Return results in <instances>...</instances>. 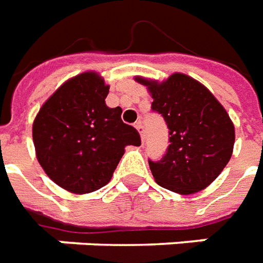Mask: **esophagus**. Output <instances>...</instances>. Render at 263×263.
I'll return each mask as SVG.
<instances>
[{
  "label": "esophagus",
  "mask_w": 263,
  "mask_h": 263,
  "mask_svg": "<svg viewBox=\"0 0 263 263\" xmlns=\"http://www.w3.org/2000/svg\"><path fill=\"white\" fill-rule=\"evenodd\" d=\"M135 128L139 131L140 134V138H142V142H143V139H145V132H143V124L140 123V121H138V123L135 124Z\"/></svg>",
  "instance_id": "esophagus-1"
}]
</instances>
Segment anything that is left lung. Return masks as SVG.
Segmentation results:
<instances>
[{
	"instance_id": "left-lung-1",
	"label": "left lung",
	"mask_w": 263,
	"mask_h": 263,
	"mask_svg": "<svg viewBox=\"0 0 263 263\" xmlns=\"http://www.w3.org/2000/svg\"><path fill=\"white\" fill-rule=\"evenodd\" d=\"M153 98L152 109L164 117L170 146L160 161H150L154 180L179 194L205 189L229 163L234 125L225 107L197 80L182 73L157 81L135 77Z\"/></svg>"
}]
</instances>
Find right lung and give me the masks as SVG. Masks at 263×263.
Wrapping results in <instances>:
<instances>
[{
	"label": "right lung",
	"mask_w": 263,
	"mask_h": 263,
	"mask_svg": "<svg viewBox=\"0 0 263 263\" xmlns=\"http://www.w3.org/2000/svg\"><path fill=\"white\" fill-rule=\"evenodd\" d=\"M109 88L96 71L77 74L48 98L34 118L38 163L70 193H91L107 185L125 147L140 146L138 131L121 120V107L106 105Z\"/></svg>",
	"instance_id": "right-lung-1"
}]
</instances>
